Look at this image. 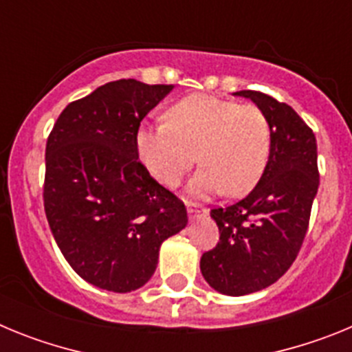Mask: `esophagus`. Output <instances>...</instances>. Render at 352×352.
<instances>
[{"label": "esophagus", "mask_w": 352, "mask_h": 352, "mask_svg": "<svg viewBox=\"0 0 352 352\" xmlns=\"http://www.w3.org/2000/svg\"><path fill=\"white\" fill-rule=\"evenodd\" d=\"M186 211H188V217H190V219H195V217H199V214L206 213V211L199 206V204H188V206H186Z\"/></svg>", "instance_id": "esophagus-1"}]
</instances>
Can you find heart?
<instances>
[{"label": "heart", "instance_id": "heart-1", "mask_svg": "<svg viewBox=\"0 0 352 352\" xmlns=\"http://www.w3.org/2000/svg\"><path fill=\"white\" fill-rule=\"evenodd\" d=\"M139 160L164 186H178L195 160L203 162L188 194L250 192L266 170L272 130L256 105L211 95H190L167 111V123H142L135 133Z\"/></svg>", "mask_w": 352, "mask_h": 352}]
</instances>
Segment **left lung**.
<instances>
[{"mask_svg":"<svg viewBox=\"0 0 352 352\" xmlns=\"http://www.w3.org/2000/svg\"><path fill=\"white\" fill-rule=\"evenodd\" d=\"M261 109L272 151L259 183L245 199L211 210L220 241L201 257L204 280L220 294L245 296L275 284L296 259L319 188L317 142L291 105L259 91H236Z\"/></svg>","mask_w":352,"mask_h":352,"instance_id":"8db88e82","label":"left lung"}]
</instances>
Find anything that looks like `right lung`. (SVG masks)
<instances>
[{"instance_id": "obj_1", "label": "right lung", "mask_w": 352, "mask_h": 352, "mask_svg": "<svg viewBox=\"0 0 352 352\" xmlns=\"http://www.w3.org/2000/svg\"><path fill=\"white\" fill-rule=\"evenodd\" d=\"M174 86L120 79L72 102L45 148L43 206L72 270L113 292L153 276L160 245L185 229V204L139 162L141 121Z\"/></svg>"}]
</instances>
